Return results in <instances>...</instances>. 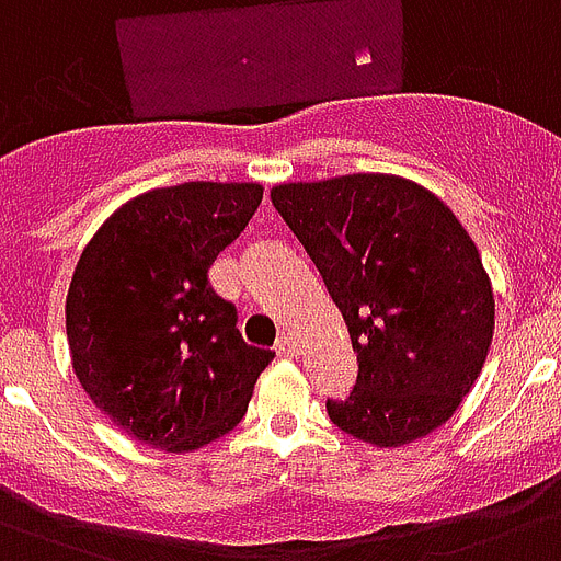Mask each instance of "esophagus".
Listing matches in <instances>:
<instances>
[{"label": "esophagus", "mask_w": 561, "mask_h": 561, "mask_svg": "<svg viewBox=\"0 0 561 561\" xmlns=\"http://www.w3.org/2000/svg\"><path fill=\"white\" fill-rule=\"evenodd\" d=\"M276 352H279L282 358H297L299 355V343L290 337V334H282L279 341H276Z\"/></svg>", "instance_id": "esophagus-1"}]
</instances>
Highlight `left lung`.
<instances>
[{"mask_svg": "<svg viewBox=\"0 0 561 561\" xmlns=\"http://www.w3.org/2000/svg\"><path fill=\"white\" fill-rule=\"evenodd\" d=\"M271 201L306 247L358 352L329 419L375 448L454 416L486 364L495 297L471 236L434 192L396 174L282 183Z\"/></svg>", "mask_w": 561, "mask_h": 561, "instance_id": "left-lung-1", "label": "left lung"}]
</instances>
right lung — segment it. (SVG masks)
<instances>
[{
	"label": "right lung",
	"mask_w": 561,
	"mask_h": 561,
	"mask_svg": "<svg viewBox=\"0 0 561 561\" xmlns=\"http://www.w3.org/2000/svg\"><path fill=\"white\" fill-rule=\"evenodd\" d=\"M259 183H180L118 206L66 294L72 369L127 436L183 454L244 419L271 350L247 346L209 267L262 203Z\"/></svg>",
	"instance_id": "obj_1"
}]
</instances>
